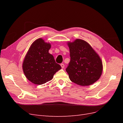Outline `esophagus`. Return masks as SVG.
<instances>
[{
	"label": "esophagus",
	"instance_id": "obj_1",
	"mask_svg": "<svg viewBox=\"0 0 123 123\" xmlns=\"http://www.w3.org/2000/svg\"><path fill=\"white\" fill-rule=\"evenodd\" d=\"M61 66L62 68H64L65 67V65H64V64H61Z\"/></svg>",
	"mask_w": 123,
	"mask_h": 123
}]
</instances>
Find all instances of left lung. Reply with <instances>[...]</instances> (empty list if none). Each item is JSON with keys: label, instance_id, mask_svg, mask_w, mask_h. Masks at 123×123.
Here are the masks:
<instances>
[{"label": "left lung", "instance_id": "1", "mask_svg": "<svg viewBox=\"0 0 123 123\" xmlns=\"http://www.w3.org/2000/svg\"><path fill=\"white\" fill-rule=\"evenodd\" d=\"M70 62L66 70L72 82L82 86L96 82L103 72L101 59L86 41L76 39L68 42Z\"/></svg>", "mask_w": 123, "mask_h": 123}]
</instances>
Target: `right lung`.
<instances>
[{
    "label": "right lung",
    "mask_w": 123,
    "mask_h": 123,
    "mask_svg": "<svg viewBox=\"0 0 123 123\" xmlns=\"http://www.w3.org/2000/svg\"><path fill=\"white\" fill-rule=\"evenodd\" d=\"M51 47L50 43L38 38L32 43L25 55L23 64L24 73L33 84L39 85L48 82L62 68L49 53Z\"/></svg>",
    "instance_id": "1"
}]
</instances>
